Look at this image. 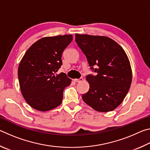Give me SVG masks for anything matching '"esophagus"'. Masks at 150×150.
I'll use <instances>...</instances> for the list:
<instances>
[{
  "instance_id": "obj_1",
  "label": "esophagus",
  "mask_w": 150,
  "mask_h": 150,
  "mask_svg": "<svg viewBox=\"0 0 150 150\" xmlns=\"http://www.w3.org/2000/svg\"><path fill=\"white\" fill-rule=\"evenodd\" d=\"M83 80V77H81L79 79H75L74 81L76 83H80V82H82Z\"/></svg>"
}]
</instances>
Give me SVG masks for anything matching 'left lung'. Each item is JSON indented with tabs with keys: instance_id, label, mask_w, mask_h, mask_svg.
I'll use <instances>...</instances> for the list:
<instances>
[{
	"instance_id": "left-lung-1",
	"label": "left lung",
	"mask_w": 150,
	"mask_h": 150,
	"mask_svg": "<svg viewBox=\"0 0 150 150\" xmlns=\"http://www.w3.org/2000/svg\"><path fill=\"white\" fill-rule=\"evenodd\" d=\"M75 42L95 73L86 78L90 87L82 95L83 101L98 112L115 110L125 98L132 83L131 66L125 52L106 36L76 34Z\"/></svg>"
}]
</instances>
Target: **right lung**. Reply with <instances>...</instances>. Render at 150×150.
<instances>
[{
  "label": "right lung",
  "mask_w": 150,
  "mask_h": 150,
  "mask_svg": "<svg viewBox=\"0 0 150 150\" xmlns=\"http://www.w3.org/2000/svg\"><path fill=\"white\" fill-rule=\"evenodd\" d=\"M72 40V35L43 38L22 57L18 70L20 90L35 110H50L62 103L63 90L71 80L64 73H56L62 65V53Z\"/></svg>",
  "instance_id": "add662e5"
}]
</instances>
